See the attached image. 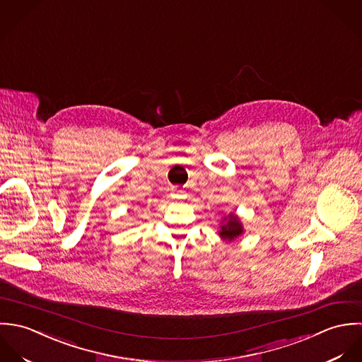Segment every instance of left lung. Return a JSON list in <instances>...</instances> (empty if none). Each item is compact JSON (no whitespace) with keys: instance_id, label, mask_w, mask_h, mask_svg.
I'll use <instances>...</instances> for the list:
<instances>
[{"instance_id":"8db88e82","label":"left lung","mask_w":362,"mask_h":362,"mask_svg":"<svg viewBox=\"0 0 362 362\" xmlns=\"http://www.w3.org/2000/svg\"><path fill=\"white\" fill-rule=\"evenodd\" d=\"M223 223L219 226V236L223 240H235L238 236H240L243 233V226L242 222L239 221V218L235 214H229L228 217L223 218Z\"/></svg>"}]
</instances>
